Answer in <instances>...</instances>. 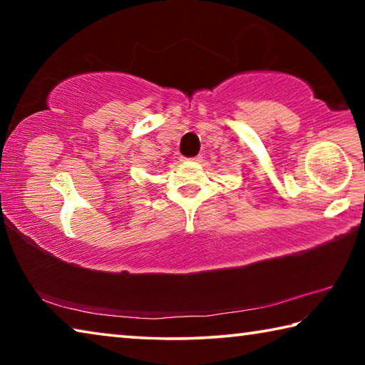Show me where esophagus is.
<instances>
[{
    "label": "esophagus",
    "instance_id": "1",
    "mask_svg": "<svg viewBox=\"0 0 365 365\" xmlns=\"http://www.w3.org/2000/svg\"><path fill=\"white\" fill-rule=\"evenodd\" d=\"M201 156H196V158H191V160H200Z\"/></svg>",
    "mask_w": 365,
    "mask_h": 365
}]
</instances>
